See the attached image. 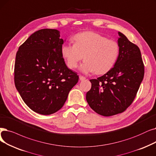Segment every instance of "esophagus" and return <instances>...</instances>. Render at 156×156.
<instances>
[{"label": "esophagus", "mask_w": 156, "mask_h": 156, "mask_svg": "<svg viewBox=\"0 0 156 156\" xmlns=\"http://www.w3.org/2000/svg\"><path fill=\"white\" fill-rule=\"evenodd\" d=\"M79 78H80V80L81 81L85 80L86 79V78H85V76H82V75H80V76H79Z\"/></svg>", "instance_id": "esophagus-1"}]
</instances>
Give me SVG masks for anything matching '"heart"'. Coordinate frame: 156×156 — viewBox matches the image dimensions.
<instances>
[{
	"label": "heart",
	"mask_w": 156,
	"mask_h": 156,
	"mask_svg": "<svg viewBox=\"0 0 156 156\" xmlns=\"http://www.w3.org/2000/svg\"><path fill=\"white\" fill-rule=\"evenodd\" d=\"M73 39L74 44L66 43L61 48L62 55L70 69L77 67L83 56L85 61L80 70L85 73L104 74L116 63L120 48L115 41L91 31L78 33Z\"/></svg>",
	"instance_id": "heart-1"
}]
</instances>
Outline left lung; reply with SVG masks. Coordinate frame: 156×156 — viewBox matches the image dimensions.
Returning <instances> with one entry per match:
<instances>
[{"mask_svg":"<svg viewBox=\"0 0 156 156\" xmlns=\"http://www.w3.org/2000/svg\"><path fill=\"white\" fill-rule=\"evenodd\" d=\"M120 52L114 67L103 76L90 80L86 99L92 109L109 117L124 112L129 106L144 76V64L140 48L118 32Z\"/></svg>","mask_w":156,"mask_h":156,"instance_id":"8db88e82","label":"left lung"}]
</instances>
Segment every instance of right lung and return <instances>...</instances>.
Returning <instances> with one entry per match:
<instances>
[{"label":"right lung","mask_w":156,"mask_h":156,"mask_svg":"<svg viewBox=\"0 0 156 156\" xmlns=\"http://www.w3.org/2000/svg\"><path fill=\"white\" fill-rule=\"evenodd\" d=\"M64 41L56 29L39 30L19 47L15 84L25 103L41 115L58 111L79 79L66 65L61 53Z\"/></svg>","instance_id":"obj_1"}]
</instances>
